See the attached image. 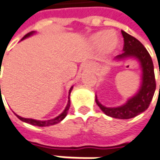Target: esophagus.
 Segmentation results:
<instances>
[{
  "mask_svg": "<svg viewBox=\"0 0 160 160\" xmlns=\"http://www.w3.org/2000/svg\"><path fill=\"white\" fill-rule=\"evenodd\" d=\"M84 67H85V68H90L91 64L90 63H85V64H84Z\"/></svg>",
  "mask_w": 160,
  "mask_h": 160,
  "instance_id": "obj_1",
  "label": "esophagus"
}]
</instances>
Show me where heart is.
<instances>
[{"label": "heart", "instance_id": "b5f03b06", "mask_svg": "<svg viewBox=\"0 0 160 160\" xmlns=\"http://www.w3.org/2000/svg\"><path fill=\"white\" fill-rule=\"evenodd\" d=\"M90 42L93 46L100 47L101 51L105 55L114 52L119 46V38L112 31L97 32L91 36Z\"/></svg>", "mask_w": 160, "mask_h": 160}]
</instances>
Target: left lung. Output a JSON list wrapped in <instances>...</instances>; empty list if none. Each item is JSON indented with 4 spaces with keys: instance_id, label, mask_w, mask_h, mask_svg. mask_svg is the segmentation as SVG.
<instances>
[{
    "instance_id": "8db88e82",
    "label": "left lung",
    "mask_w": 160,
    "mask_h": 160,
    "mask_svg": "<svg viewBox=\"0 0 160 160\" xmlns=\"http://www.w3.org/2000/svg\"><path fill=\"white\" fill-rule=\"evenodd\" d=\"M121 33L124 38V52L117 56L116 59L119 60L128 57H134L139 59L142 69V82L140 90L135 97L129 99L127 103L119 107L108 108L103 106L98 102L97 96L96 102L107 116L115 118L128 119L143 112L150 106L156 90V80L152 59L144 46L137 39L124 31H121Z\"/></svg>"
}]
</instances>
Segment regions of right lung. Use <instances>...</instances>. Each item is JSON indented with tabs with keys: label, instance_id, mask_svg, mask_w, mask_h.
Returning a JSON list of instances; mask_svg holds the SVG:
<instances>
[{
	"label": "right lung",
	"instance_id": "add662e5",
	"mask_svg": "<svg viewBox=\"0 0 160 160\" xmlns=\"http://www.w3.org/2000/svg\"><path fill=\"white\" fill-rule=\"evenodd\" d=\"M32 33H33V32H28L27 34H25V35L23 37V39H22V40H24V39H25V38H26V37H28V36L32 35ZM1 66H2V65H1ZM72 87L70 88V90H69V97H68V99H69V100H68V102H67L66 107H65V109H64V111H63V112L61 113L59 116H58L57 118H52V119H49V120L42 121V120H35V119H32V118H22V117H20V116L17 115V114H16V115H17V117L19 118L20 120H22V121H24V122H26V123H29V124L31 125H33V126H37V127H48V126H52V125L58 124V123H59L60 121H62L63 118H65V116L67 115V112H68V110H69L70 103H71V102H70V94H71V92H72Z\"/></svg>",
	"mask_w": 160,
	"mask_h": 160
}]
</instances>
